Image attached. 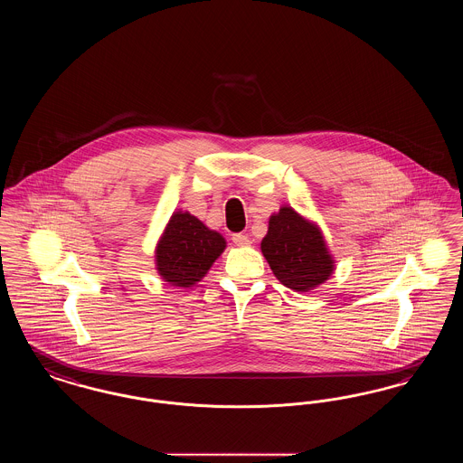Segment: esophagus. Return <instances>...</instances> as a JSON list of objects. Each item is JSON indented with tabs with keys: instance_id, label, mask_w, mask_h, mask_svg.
I'll return each mask as SVG.
<instances>
[{
	"instance_id": "obj_1",
	"label": "esophagus",
	"mask_w": 463,
	"mask_h": 463,
	"mask_svg": "<svg viewBox=\"0 0 463 463\" xmlns=\"http://www.w3.org/2000/svg\"><path fill=\"white\" fill-rule=\"evenodd\" d=\"M232 241H234V244H238V246H248L250 244V240H248V236L246 234H234L232 236Z\"/></svg>"
}]
</instances>
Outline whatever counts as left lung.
Here are the masks:
<instances>
[{
    "label": "left lung",
    "mask_w": 463,
    "mask_h": 463,
    "mask_svg": "<svg viewBox=\"0 0 463 463\" xmlns=\"http://www.w3.org/2000/svg\"><path fill=\"white\" fill-rule=\"evenodd\" d=\"M260 248L279 283L295 291L306 293L323 285L335 270L319 225L288 204L270 215Z\"/></svg>",
    "instance_id": "obj_1"
}]
</instances>
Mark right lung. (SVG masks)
<instances>
[{
	"label": "right lung",
	"mask_w": 463,
	"mask_h": 463,
	"mask_svg": "<svg viewBox=\"0 0 463 463\" xmlns=\"http://www.w3.org/2000/svg\"><path fill=\"white\" fill-rule=\"evenodd\" d=\"M227 242L189 212H174L156 244V270L168 285L191 288L221 257Z\"/></svg>",
	"instance_id": "add662e5"
}]
</instances>
